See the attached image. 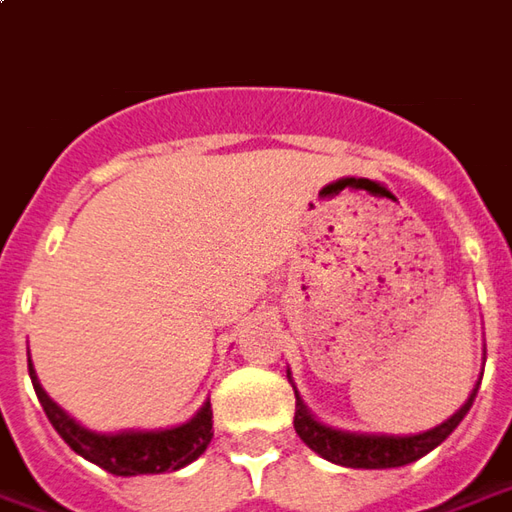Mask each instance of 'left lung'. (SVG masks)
<instances>
[{"label": "left lung", "mask_w": 512, "mask_h": 512, "mask_svg": "<svg viewBox=\"0 0 512 512\" xmlns=\"http://www.w3.org/2000/svg\"><path fill=\"white\" fill-rule=\"evenodd\" d=\"M287 380L293 383L290 369H287ZM479 383H482V377L476 380L473 392L459 406V411H454L445 423L434 425L428 431H420V434H366V431H344V428L321 423L310 408L304 406V400L296 392V383H293V392H296L293 425H296V434L301 437V442L318 456H324L327 462L344 465V468H363V471L403 468L408 462L423 459L428 451H434L440 442L448 440V434H454L456 425L462 423L465 414L471 411L476 392H479Z\"/></svg>", "instance_id": "8db88e82"}]
</instances>
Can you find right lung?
<instances>
[{
  "label": "right lung",
  "mask_w": 512,
  "mask_h": 512,
  "mask_svg": "<svg viewBox=\"0 0 512 512\" xmlns=\"http://www.w3.org/2000/svg\"><path fill=\"white\" fill-rule=\"evenodd\" d=\"M27 369H30V380H33L41 408L53 428L61 434V440L67 442L75 454L95 462L98 468L115 473V476L180 471L185 465H191L197 456L205 454L208 442L214 440L211 400H205L191 420L171 425V428H157V431L129 428V431L101 434V431H89L78 420H72L70 414L41 389L30 352H27Z\"/></svg>",
  "instance_id": "right-lung-1"
}]
</instances>
